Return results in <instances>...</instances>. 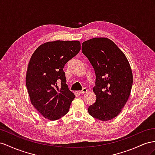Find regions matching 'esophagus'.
<instances>
[{"mask_svg":"<svg viewBox=\"0 0 155 155\" xmlns=\"http://www.w3.org/2000/svg\"><path fill=\"white\" fill-rule=\"evenodd\" d=\"M87 90V89L86 88H83V89L81 90V91H78V93L79 94H84V93H85V92H86Z\"/></svg>","mask_w":155,"mask_h":155,"instance_id":"34e87169","label":"esophagus"}]
</instances>
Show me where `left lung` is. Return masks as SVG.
<instances>
[{
    "label": "left lung",
    "mask_w": 155,
    "mask_h": 155,
    "mask_svg": "<svg viewBox=\"0 0 155 155\" xmlns=\"http://www.w3.org/2000/svg\"><path fill=\"white\" fill-rule=\"evenodd\" d=\"M82 45V52L95 73L97 99L88 107V112L99 120H111L121 112L130 94L133 78L129 61L108 38H93Z\"/></svg>",
    "instance_id": "8db88e82"
}]
</instances>
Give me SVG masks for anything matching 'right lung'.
I'll use <instances>...</instances> for the list:
<instances>
[{"label":"right lung","mask_w":155,"mask_h":155,"mask_svg":"<svg viewBox=\"0 0 155 155\" xmlns=\"http://www.w3.org/2000/svg\"><path fill=\"white\" fill-rule=\"evenodd\" d=\"M81 51L78 41H54L39 46L28 65L26 84L32 105L54 121L67 114L74 95L66 84L65 64Z\"/></svg>","instance_id":"right-lung-1"}]
</instances>
